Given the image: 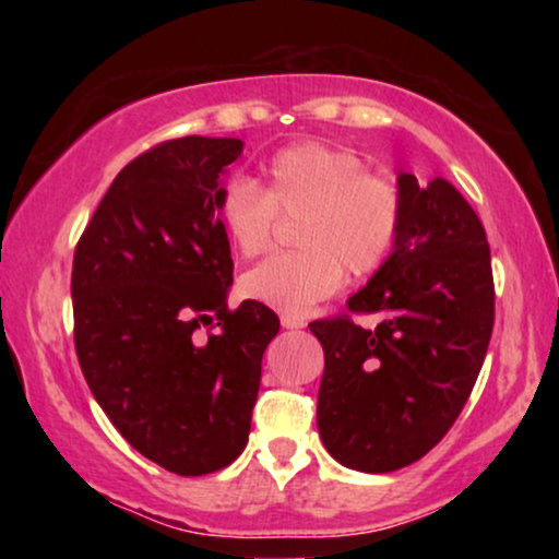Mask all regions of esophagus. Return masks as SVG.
<instances>
[{
    "label": "esophagus",
    "instance_id": "34e87169",
    "mask_svg": "<svg viewBox=\"0 0 559 559\" xmlns=\"http://www.w3.org/2000/svg\"><path fill=\"white\" fill-rule=\"evenodd\" d=\"M280 323H282V328H287V331H297V328H305V320L295 318V316H282Z\"/></svg>",
    "mask_w": 559,
    "mask_h": 559
}]
</instances>
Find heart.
<instances>
[{
  "label": "heart",
  "instance_id": "obj_1",
  "mask_svg": "<svg viewBox=\"0 0 559 559\" xmlns=\"http://www.w3.org/2000/svg\"><path fill=\"white\" fill-rule=\"evenodd\" d=\"M277 216H300V251L249 270L241 289L266 308L302 316L348 277H366L392 257L404 226L402 188L366 173L361 157L323 142H295L266 159L262 182L228 180L218 195L221 226L236 251L257 257L270 247Z\"/></svg>",
  "mask_w": 559,
  "mask_h": 559
}]
</instances>
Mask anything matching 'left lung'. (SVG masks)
Listing matches in <instances>:
<instances>
[{
  "label": "left lung",
  "instance_id": "obj_1",
  "mask_svg": "<svg viewBox=\"0 0 559 559\" xmlns=\"http://www.w3.org/2000/svg\"><path fill=\"white\" fill-rule=\"evenodd\" d=\"M404 226L392 257L348 316L312 320L325 354L318 430L346 468L389 473L415 463L445 438L484 366L493 331L491 249L476 211L450 186L400 173Z\"/></svg>",
  "mask_w": 559,
  "mask_h": 559
}]
</instances>
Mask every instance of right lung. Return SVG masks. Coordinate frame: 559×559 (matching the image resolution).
<instances>
[{"label": "right lung", "mask_w": 559, "mask_h": 559, "mask_svg": "<svg viewBox=\"0 0 559 559\" xmlns=\"http://www.w3.org/2000/svg\"><path fill=\"white\" fill-rule=\"evenodd\" d=\"M234 136H180L134 157L73 257L75 354L129 445L178 476L226 468L247 448L262 356L280 318L228 310L234 282L218 218ZM205 324L210 333L203 336Z\"/></svg>", "instance_id": "obj_1"}]
</instances>
